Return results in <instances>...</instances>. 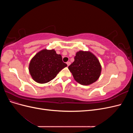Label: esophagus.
Wrapping results in <instances>:
<instances>
[{"label":"esophagus","instance_id":"1","mask_svg":"<svg viewBox=\"0 0 133 133\" xmlns=\"http://www.w3.org/2000/svg\"><path fill=\"white\" fill-rule=\"evenodd\" d=\"M66 64H67V65H68V66H69L70 64V62H68L67 63H66Z\"/></svg>","mask_w":133,"mask_h":133}]
</instances>
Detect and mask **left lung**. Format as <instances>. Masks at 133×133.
Returning a JSON list of instances; mask_svg holds the SVG:
<instances>
[{"label":"left lung","instance_id":"1","mask_svg":"<svg viewBox=\"0 0 133 133\" xmlns=\"http://www.w3.org/2000/svg\"><path fill=\"white\" fill-rule=\"evenodd\" d=\"M76 82L83 85L95 82L101 74L102 66L98 58L90 51L80 50L74 62L68 66Z\"/></svg>","mask_w":133,"mask_h":133}]
</instances>
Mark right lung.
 <instances>
[{
    "label": "right lung",
    "mask_w": 133,
    "mask_h": 133,
    "mask_svg": "<svg viewBox=\"0 0 133 133\" xmlns=\"http://www.w3.org/2000/svg\"><path fill=\"white\" fill-rule=\"evenodd\" d=\"M67 66L62 60V55L54 49H43L30 60L29 71L35 82L44 84L50 82L63 68Z\"/></svg>",
    "instance_id": "1"
}]
</instances>
